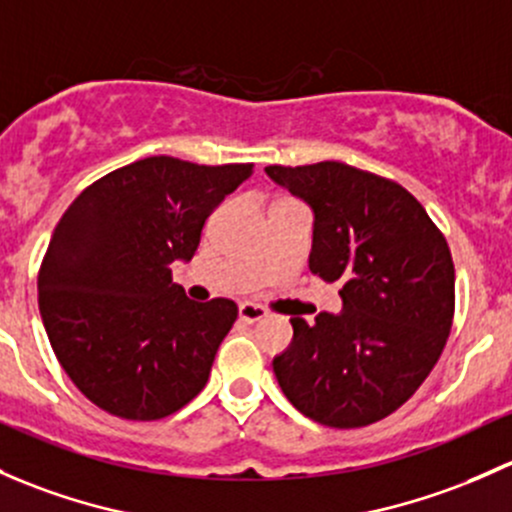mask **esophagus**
Returning <instances> with one entry per match:
<instances>
[{
    "mask_svg": "<svg viewBox=\"0 0 512 512\" xmlns=\"http://www.w3.org/2000/svg\"><path fill=\"white\" fill-rule=\"evenodd\" d=\"M238 314H240V319L245 321V324H255V321L265 319L267 309H265V306H260V304H252V301H242Z\"/></svg>",
    "mask_w": 512,
    "mask_h": 512,
    "instance_id": "esophagus-1",
    "label": "esophagus"
}]
</instances>
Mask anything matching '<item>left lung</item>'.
Listing matches in <instances>:
<instances>
[{
	"mask_svg": "<svg viewBox=\"0 0 512 512\" xmlns=\"http://www.w3.org/2000/svg\"><path fill=\"white\" fill-rule=\"evenodd\" d=\"M314 208L309 267L341 282L343 314L292 316L274 358L287 400L314 422L355 429L405 405L437 365L454 324V260L407 188L341 161L267 166Z\"/></svg>",
	"mask_w": 512,
	"mask_h": 512,
	"instance_id": "obj_1",
	"label": "left lung"
}]
</instances>
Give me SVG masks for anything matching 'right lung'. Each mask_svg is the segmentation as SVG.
<instances>
[{
	"label": "right lung",
	"instance_id": "right-lung-1",
	"mask_svg": "<svg viewBox=\"0 0 512 512\" xmlns=\"http://www.w3.org/2000/svg\"><path fill=\"white\" fill-rule=\"evenodd\" d=\"M250 174L147 157L93 181L61 215L39 309L58 363L100 410L154 422L206 387L238 304L191 301L171 262L191 260L208 215Z\"/></svg>",
	"mask_w": 512,
	"mask_h": 512
}]
</instances>
